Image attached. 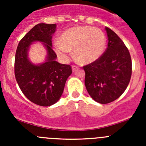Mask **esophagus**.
Returning <instances> with one entry per match:
<instances>
[{"label": "esophagus", "instance_id": "esophagus-1", "mask_svg": "<svg viewBox=\"0 0 146 146\" xmlns=\"http://www.w3.org/2000/svg\"><path fill=\"white\" fill-rule=\"evenodd\" d=\"M72 71H73V72H74V71L77 69V67L76 66L73 65V66H72Z\"/></svg>", "mask_w": 146, "mask_h": 146}]
</instances>
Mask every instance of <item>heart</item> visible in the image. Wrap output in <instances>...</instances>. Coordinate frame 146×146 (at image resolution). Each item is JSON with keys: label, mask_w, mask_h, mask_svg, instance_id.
Here are the masks:
<instances>
[{"label": "heart", "mask_w": 146, "mask_h": 146, "mask_svg": "<svg viewBox=\"0 0 146 146\" xmlns=\"http://www.w3.org/2000/svg\"><path fill=\"white\" fill-rule=\"evenodd\" d=\"M55 51L63 61L69 60L71 50L74 58L81 64H88L97 60L106 47L104 32L91 26H77L63 33L60 40L54 43Z\"/></svg>", "instance_id": "1"}]
</instances>
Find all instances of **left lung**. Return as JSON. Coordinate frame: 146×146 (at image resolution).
<instances>
[{"mask_svg": "<svg viewBox=\"0 0 146 146\" xmlns=\"http://www.w3.org/2000/svg\"><path fill=\"white\" fill-rule=\"evenodd\" d=\"M108 48L97 60L83 66L85 85L91 97L100 104L115 101L122 95L131 76V60L118 35L105 27Z\"/></svg>", "mask_w": 146, "mask_h": 146, "instance_id": "left-lung-1", "label": "left lung"}]
</instances>
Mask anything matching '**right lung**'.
<instances>
[{"label": "right lung", "instance_id": "add662e5", "mask_svg": "<svg viewBox=\"0 0 146 146\" xmlns=\"http://www.w3.org/2000/svg\"><path fill=\"white\" fill-rule=\"evenodd\" d=\"M56 24L39 23L20 40L15 55V74L23 94L34 104L51 106L57 102L64 92L67 78L72 74L70 65L59 64L52 49V37ZM42 42L47 50L44 63L34 64L29 60L30 44Z\"/></svg>", "mask_w": 146, "mask_h": 146}]
</instances>
